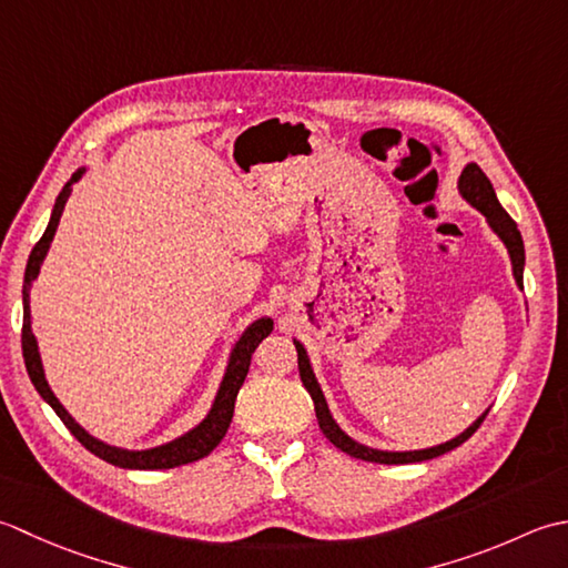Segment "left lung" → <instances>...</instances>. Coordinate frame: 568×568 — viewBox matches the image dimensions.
<instances>
[{
	"instance_id": "8db88e82",
	"label": "left lung",
	"mask_w": 568,
	"mask_h": 568,
	"mask_svg": "<svg viewBox=\"0 0 568 568\" xmlns=\"http://www.w3.org/2000/svg\"><path fill=\"white\" fill-rule=\"evenodd\" d=\"M458 193L463 195V201L470 203L473 207H476V211H480L485 215L493 233L503 240V245L507 247V254H510L515 282H517L519 288H523V274H525V242H523V235H519L515 220L505 213V207L500 205V201H497L490 179L485 176L478 164H468L466 169L460 171ZM294 345H296V353H298V375H301V382H304V387L308 389L311 399H314L316 419H318L321 432L326 434V438L335 448H341L343 454H348L353 458H363V460H373V463H387V466H389V463H419V460L444 456V454H448V450H454L456 446H460L463 442H468V438L476 434V429L483 424L485 416H488V409H485L478 416V419L468 426L466 432L458 434L456 438H450V442H446V444H438V446H432V448L379 450V448H369L365 444H357L355 438H351L348 434L341 429L338 424H335L333 414L328 409V402H326V397H323V389H321L318 379L314 375V367H311L306 348L296 338H294Z\"/></svg>"
}]
</instances>
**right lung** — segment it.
Listing matches in <instances>:
<instances>
[{
    "instance_id": "add662e5",
    "label": "right lung",
    "mask_w": 568,
    "mask_h": 568,
    "mask_svg": "<svg viewBox=\"0 0 568 568\" xmlns=\"http://www.w3.org/2000/svg\"><path fill=\"white\" fill-rule=\"evenodd\" d=\"M83 173H85V166L78 169L71 176V181H68L63 186V191L58 193V199L53 203V211H51L49 227H45L43 237L37 242V245H33V250L29 254V262H27L24 292H21V294H24V328H21V351H24L27 373L33 382V387H37V392L43 397V402H49L51 409L58 416H61V422L68 426V432H71L78 438V442L83 444L90 450V454H95L98 458L108 460L118 468H130V470H159V468H176V466H183V463H193V460H199V458L211 454V450L220 442H223L227 426H230V422H233L235 399H237V392L242 387V382H245V377H247L252 353L262 343V338H267V335L272 333L274 321L270 316H262L254 323H250L245 333L240 335L237 343L233 345V351H230L225 375H223V382H220V387L215 392L211 412H207L205 419L201 424H195L191 432L181 434L179 438H173V442H169V444H161V446H154V448H142V450L110 446L105 442H100V438L90 436L83 429V426H80L71 414H68L63 404L58 402V397L53 395V389L49 387V382H45L43 363H41V355H39V343H37V335H33V331H31V308H29V288L41 272V264L45 260V254H49V247H51L53 235H55V227H58V223H61L63 207L68 203V195H71V191H73V183L83 179Z\"/></svg>"
}]
</instances>
